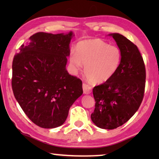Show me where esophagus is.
I'll use <instances>...</instances> for the list:
<instances>
[{"mask_svg": "<svg viewBox=\"0 0 159 159\" xmlns=\"http://www.w3.org/2000/svg\"><path fill=\"white\" fill-rule=\"evenodd\" d=\"M82 88H83V92L84 94H90L92 92V88L90 85L87 84L86 83H83L82 84Z\"/></svg>", "mask_w": 159, "mask_h": 159, "instance_id": "34e87169", "label": "esophagus"}]
</instances>
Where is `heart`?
Returning a JSON list of instances; mask_svg holds the SVG:
<instances>
[{"mask_svg":"<svg viewBox=\"0 0 159 159\" xmlns=\"http://www.w3.org/2000/svg\"><path fill=\"white\" fill-rule=\"evenodd\" d=\"M121 53L118 47L100 39L80 41L76 53L71 51L69 62L75 71L84 65V75L94 84L103 83L111 78L120 65Z\"/></svg>","mask_w":159,"mask_h":159,"instance_id":"1","label":"heart"}]
</instances>
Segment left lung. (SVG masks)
Masks as SVG:
<instances>
[{
    "label": "left lung",
    "mask_w": 159,
    "mask_h": 159,
    "mask_svg": "<svg viewBox=\"0 0 159 159\" xmlns=\"http://www.w3.org/2000/svg\"><path fill=\"white\" fill-rule=\"evenodd\" d=\"M108 35L120 49L121 62L110 80L93 88L95 105L91 119L98 127L113 129L127 122L138 110L144 96L146 75L138 47L122 34Z\"/></svg>",
    "instance_id": "8db88e82"
}]
</instances>
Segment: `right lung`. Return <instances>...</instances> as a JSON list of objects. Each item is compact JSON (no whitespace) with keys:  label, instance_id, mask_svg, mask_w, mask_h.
Returning a JSON list of instances; mask_svg holds the SVG:
<instances>
[{"label":"right lung","instance_id":"1","mask_svg":"<svg viewBox=\"0 0 159 159\" xmlns=\"http://www.w3.org/2000/svg\"><path fill=\"white\" fill-rule=\"evenodd\" d=\"M72 32H38L32 35L12 64L14 97L32 122L42 128L58 127L81 96L82 82L66 69Z\"/></svg>","mask_w":159,"mask_h":159}]
</instances>
